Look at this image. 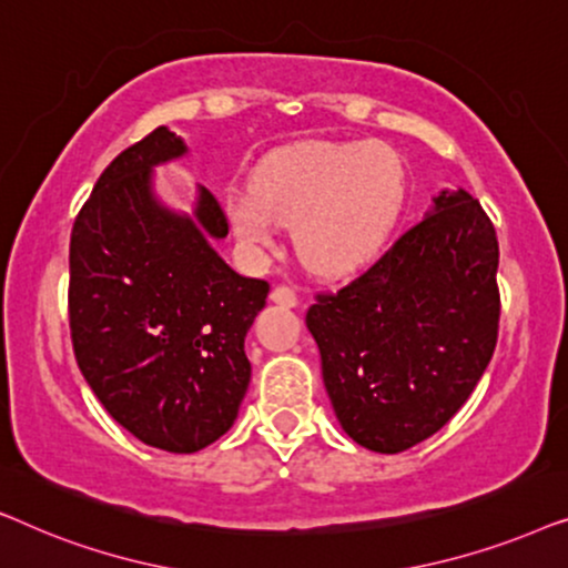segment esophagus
<instances>
[{
	"mask_svg": "<svg viewBox=\"0 0 568 568\" xmlns=\"http://www.w3.org/2000/svg\"><path fill=\"white\" fill-rule=\"evenodd\" d=\"M271 302H276V305L282 307H297V294H294L292 286L278 284L271 290Z\"/></svg>",
	"mask_w": 568,
	"mask_h": 568,
	"instance_id": "34e87169",
	"label": "esophagus"
}]
</instances>
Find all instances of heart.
<instances>
[{
    "instance_id": "heart-1",
    "label": "heart",
    "mask_w": 568,
    "mask_h": 568,
    "mask_svg": "<svg viewBox=\"0 0 568 568\" xmlns=\"http://www.w3.org/2000/svg\"><path fill=\"white\" fill-rule=\"evenodd\" d=\"M406 173L390 146L321 142L266 160L253 189L232 191L227 216L253 251L274 243L278 224H294V245L315 274L338 276L379 251L398 220Z\"/></svg>"
}]
</instances>
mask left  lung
<instances>
[{"instance_id":"obj_1","label":"left lung","mask_w":568,"mask_h":568,"mask_svg":"<svg viewBox=\"0 0 568 568\" xmlns=\"http://www.w3.org/2000/svg\"><path fill=\"white\" fill-rule=\"evenodd\" d=\"M499 243L468 191H439L424 220L307 310L323 383L356 445L395 455L470 398L499 333Z\"/></svg>"}]
</instances>
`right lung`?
<instances>
[{
    "mask_svg": "<svg viewBox=\"0 0 568 568\" xmlns=\"http://www.w3.org/2000/svg\"><path fill=\"white\" fill-rule=\"evenodd\" d=\"M189 146L168 126L123 150L98 178L69 243V328L84 379L144 445L191 455L235 424L251 383L245 336L268 284L232 271L204 185L193 212L154 191V168Z\"/></svg>",
    "mask_w": 568,
    "mask_h": 568,
    "instance_id": "add662e5",
    "label": "right lung"
}]
</instances>
